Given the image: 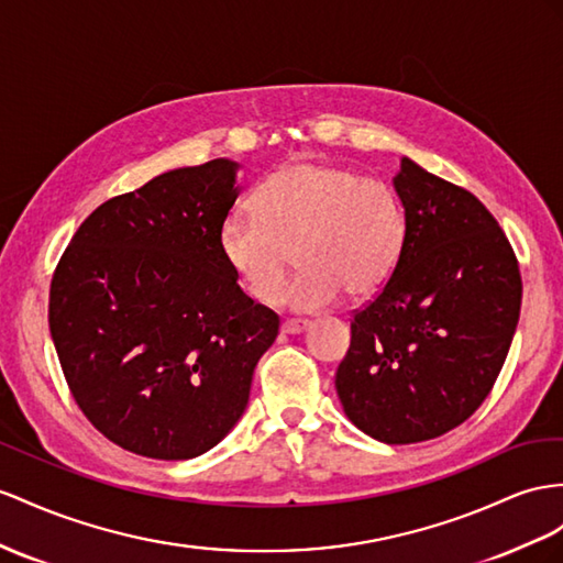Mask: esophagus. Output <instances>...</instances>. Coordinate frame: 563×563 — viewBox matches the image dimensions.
Returning a JSON list of instances; mask_svg holds the SVG:
<instances>
[{
	"instance_id": "obj_1",
	"label": "esophagus",
	"mask_w": 563,
	"mask_h": 563,
	"mask_svg": "<svg viewBox=\"0 0 563 563\" xmlns=\"http://www.w3.org/2000/svg\"><path fill=\"white\" fill-rule=\"evenodd\" d=\"M309 325H311L309 321H301V319H285L280 330L285 335H297V333H301V330H307Z\"/></svg>"
}]
</instances>
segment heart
Here are the masks:
<instances>
[{
	"label": "heart",
	"mask_w": 563,
	"mask_h": 563,
	"mask_svg": "<svg viewBox=\"0 0 563 563\" xmlns=\"http://www.w3.org/2000/svg\"><path fill=\"white\" fill-rule=\"evenodd\" d=\"M252 205L254 213L221 223L219 250L258 305L278 301L292 252L301 273L287 307L319 311L342 290L356 299L383 290L407 250V209L395 187L344 166L287 164L258 183Z\"/></svg>",
	"instance_id": "1"
}]
</instances>
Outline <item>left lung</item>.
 Listing matches in <instances>:
<instances>
[{"label":"left lung","instance_id":"1","mask_svg":"<svg viewBox=\"0 0 563 563\" xmlns=\"http://www.w3.org/2000/svg\"><path fill=\"white\" fill-rule=\"evenodd\" d=\"M407 250L352 316L335 387L350 421L387 444L444 435L478 409L521 313V271L481 199L401 158Z\"/></svg>","mask_w":563,"mask_h":563}]
</instances>
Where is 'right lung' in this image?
<instances>
[{
	"label": "right lung",
	"instance_id": "1",
	"mask_svg": "<svg viewBox=\"0 0 563 563\" xmlns=\"http://www.w3.org/2000/svg\"><path fill=\"white\" fill-rule=\"evenodd\" d=\"M235 170L213 158L111 197L52 276L49 333L68 390L133 454L178 461L219 444L278 335V313L240 290L219 250Z\"/></svg>",
	"mask_w": 563,
	"mask_h": 563
}]
</instances>
